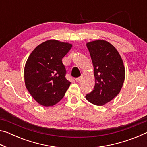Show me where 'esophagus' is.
Instances as JSON below:
<instances>
[{
	"label": "esophagus",
	"instance_id": "34e87169",
	"mask_svg": "<svg viewBox=\"0 0 147 147\" xmlns=\"http://www.w3.org/2000/svg\"><path fill=\"white\" fill-rule=\"evenodd\" d=\"M82 80V76H80V77H78V78H75V81L77 82H80Z\"/></svg>",
	"mask_w": 147,
	"mask_h": 147
}]
</instances>
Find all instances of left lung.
<instances>
[{
	"label": "left lung",
	"instance_id": "obj_1",
	"mask_svg": "<svg viewBox=\"0 0 147 147\" xmlns=\"http://www.w3.org/2000/svg\"><path fill=\"white\" fill-rule=\"evenodd\" d=\"M86 45L93 62L95 85L86 98L94 105L102 106L119 93L125 78V69L120 54L109 42L96 40Z\"/></svg>",
	"mask_w": 147,
	"mask_h": 147
}]
</instances>
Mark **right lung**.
I'll use <instances>...</instances> for the list:
<instances>
[{
    "instance_id": "1",
    "label": "right lung",
    "mask_w": 147,
    "mask_h": 147,
    "mask_svg": "<svg viewBox=\"0 0 147 147\" xmlns=\"http://www.w3.org/2000/svg\"><path fill=\"white\" fill-rule=\"evenodd\" d=\"M68 43L51 39L36 47L24 67L26 89L37 102L52 106L60 101L71 82L65 78L62 58L72 47Z\"/></svg>"
}]
</instances>
